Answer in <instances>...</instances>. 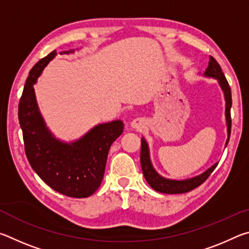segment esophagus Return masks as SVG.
I'll use <instances>...</instances> for the list:
<instances>
[{
	"label": "esophagus",
	"instance_id": "obj_1",
	"mask_svg": "<svg viewBox=\"0 0 249 249\" xmlns=\"http://www.w3.org/2000/svg\"><path fill=\"white\" fill-rule=\"evenodd\" d=\"M130 127L137 130H142L145 127V121L142 119H140V117H137V119L132 121V123H130Z\"/></svg>",
	"mask_w": 249,
	"mask_h": 249
}]
</instances>
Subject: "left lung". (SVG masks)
Instances as JSON below:
<instances>
[{
	"label": "left lung",
	"instance_id": "8db88e82",
	"mask_svg": "<svg viewBox=\"0 0 249 249\" xmlns=\"http://www.w3.org/2000/svg\"><path fill=\"white\" fill-rule=\"evenodd\" d=\"M200 75H203L205 78L215 79L218 86H220L221 90L224 94L225 100V122H226V132H227V140L225 142V147L227 142L230 141L231 135V88L229 86V82L225 78L224 73L221 69L220 65L217 64L215 59L213 57H210L209 67L205 69L204 73H199ZM218 162H215L214 165L208 168L202 174L191 177V178L187 179H170L166 178L159 174V172L155 169V167L151 162L150 159V151H149V145L145 137H142V149H141V165L142 174L147 182L151 188L157 192L161 193H168V195H178V193H185L193 190L196 187H199L204 181L209 178L210 175L212 174L217 166Z\"/></svg>",
	"mask_w": 249,
	"mask_h": 249
}]
</instances>
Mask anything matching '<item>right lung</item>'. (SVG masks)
Instances as JSON below:
<instances>
[{
	"label": "right lung",
	"instance_id": "add662e5",
	"mask_svg": "<svg viewBox=\"0 0 249 249\" xmlns=\"http://www.w3.org/2000/svg\"><path fill=\"white\" fill-rule=\"evenodd\" d=\"M74 49L61 52L73 53ZM57 52L50 53L33 67L18 105V121L23 132L25 153L40 179L61 195L87 197L102 182L111 145L124 129L121 120L95 125L78 140L65 142L56 137L46 124L36 100L37 79Z\"/></svg>",
	"mask_w": 249,
	"mask_h": 249
}]
</instances>
